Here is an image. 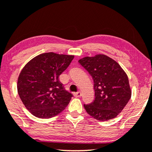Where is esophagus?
<instances>
[{
  "instance_id": "1",
  "label": "esophagus",
  "mask_w": 152,
  "mask_h": 152,
  "mask_svg": "<svg viewBox=\"0 0 152 152\" xmlns=\"http://www.w3.org/2000/svg\"><path fill=\"white\" fill-rule=\"evenodd\" d=\"M81 95H82V94L80 91L77 92V93H74V96L75 97H80Z\"/></svg>"
}]
</instances>
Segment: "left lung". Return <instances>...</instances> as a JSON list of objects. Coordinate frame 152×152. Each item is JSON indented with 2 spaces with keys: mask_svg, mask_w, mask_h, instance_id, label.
I'll return each mask as SVG.
<instances>
[{
  "mask_svg": "<svg viewBox=\"0 0 152 152\" xmlns=\"http://www.w3.org/2000/svg\"><path fill=\"white\" fill-rule=\"evenodd\" d=\"M78 62L94 80L95 98L93 103L84 104L86 111L102 121L116 117L131 97L126 73L118 62L104 54L83 57Z\"/></svg>",
  "mask_w": 152,
  "mask_h": 152,
  "instance_id": "8db88e82",
  "label": "left lung"
}]
</instances>
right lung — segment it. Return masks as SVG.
<instances>
[{
  "instance_id": "1",
  "label": "right lung",
  "mask_w": 152,
  "mask_h": 152,
  "mask_svg": "<svg viewBox=\"0 0 152 152\" xmlns=\"http://www.w3.org/2000/svg\"><path fill=\"white\" fill-rule=\"evenodd\" d=\"M74 57L53 52L43 53L31 59L21 70L17 92L25 107L34 116L52 118L69 104L73 95L64 90L59 76Z\"/></svg>"
}]
</instances>
